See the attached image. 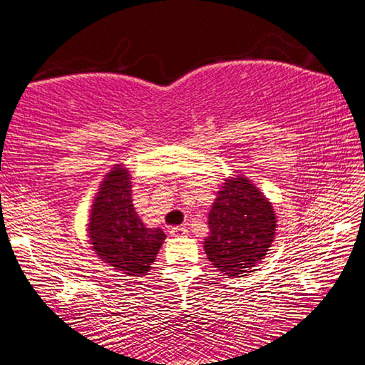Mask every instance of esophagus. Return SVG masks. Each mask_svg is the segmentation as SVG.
<instances>
[{
  "label": "esophagus",
  "mask_w": 365,
  "mask_h": 365,
  "mask_svg": "<svg viewBox=\"0 0 365 365\" xmlns=\"http://www.w3.org/2000/svg\"><path fill=\"white\" fill-rule=\"evenodd\" d=\"M170 235L172 236H185V235H188V230L185 227H173V228H170Z\"/></svg>",
  "instance_id": "esophagus-1"
}]
</instances>
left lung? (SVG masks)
Masks as SVG:
<instances>
[{
    "instance_id": "obj_1",
    "label": "left lung",
    "mask_w": 365,
    "mask_h": 365,
    "mask_svg": "<svg viewBox=\"0 0 365 365\" xmlns=\"http://www.w3.org/2000/svg\"><path fill=\"white\" fill-rule=\"evenodd\" d=\"M207 258L223 274L240 278L264 258L273 243L276 217L263 193L245 177L225 180L208 215Z\"/></svg>"
}]
</instances>
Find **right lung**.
I'll list each match as a JSON object with an SVG mask.
<instances>
[{
	"label": "right lung",
	"mask_w": 365,
	"mask_h": 365,
	"mask_svg": "<svg viewBox=\"0 0 365 365\" xmlns=\"http://www.w3.org/2000/svg\"><path fill=\"white\" fill-rule=\"evenodd\" d=\"M130 175L122 165L112 168L92 205L89 238L97 256L125 276L150 269L165 240L160 228H145L132 205Z\"/></svg>",
	"instance_id": "right-lung-1"
}]
</instances>
